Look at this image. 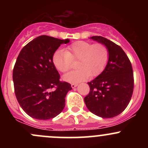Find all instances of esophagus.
<instances>
[{
    "mask_svg": "<svg viewBox=\"0 0 148 148\" xmlns=\"http://www.w3.org/2000/svg\"><path fill=\"white\" fill-rule=\"evenodd\" d=\"M77 85H78V84H71V86L72 88H75L76 86H77Z\"/></svg>",
    "mask_w": 148,
    "mask_h": 148,
    "instance_id": "34e87169",
    "label": "esophagus"
}]
</instances>
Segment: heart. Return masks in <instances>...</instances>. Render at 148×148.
Wrapping results in <instances>:
<instances>
[{
  "mask_svg": "<svg viewBox=\"0 0 148 148\" xmlns=\"http://www.w3.org/2000/svg\"><path fill=\"white\" fill-rule=\"evenodd\" d=\"M109 58L110 51L104 44L79 41L67 46L66 51H56L52 62L58 71L65 73L71 69L72 60H79L78 69L67 73L63 77L67 82L77 84L100 74L107 66Z\"/></svg>",
  "mask_w": 148,
  "mask_h": 148,
  "instance_id": "1",
  "label": "heart"
}]
</instances>
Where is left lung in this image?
Listing matches in <instances>:
<instances>
[{
  "mask_svg": "<svg viewBox=\"0 0 148 148\" xmlns=\"http://www.w3.org/2000/svg\"><path fill=\"white\" fill-rule=\"evenodd\" d=\"M91 38L108 48L110 58L104 71L88 82L90 91L84 97V102L95 115L112 118L122 113L130 103L134 89L133 70L120 46L102 36Z\"/></svg>",
  "mask_w": 148,
  "mask_h": 148,
  "instance_id": "8db88e82",
  "label": "left lung"
}]
</instances>
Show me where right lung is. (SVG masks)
Listing matches in <instances>:
<instances>
[{
	"mask_svg": "<svg viewBox=\"0 0 148 148\" xmlns=\"http://www.w3.org/2000/svg\"><path fill=\"white\" fill-rule=\"evenodd\" d=\"M69 39L40 36L21 51L13 71L15 95L23 111L36 120H46L60 114L71 84L59 80L52 62L54 52Z\"/></svg>",
	"mask_w": 148,
	"mask_h": 148,
	"instance_id": "add662e5",
	"label": "right lung"
}]
</instances>
